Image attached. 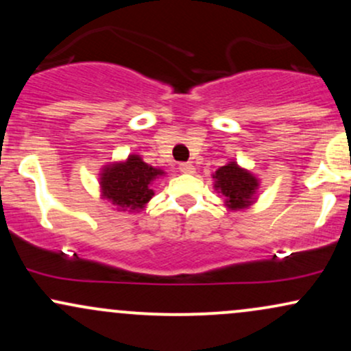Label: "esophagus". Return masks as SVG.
Instances as JSON below:
<instances>
[{
  "instance_id": "34e87169",
  "label": "esophagus",
  "mask_w": 351,
  "mask_h": 351,
  "mask_svg": "<svg viewBox=\"0 0 351 351\" xmlns=\"http://www.w3.org/2000/svg\"><path fill=\"white\" fill-rule=\"evenodd\" d=\"M180 171L181 173H195V167H193V163H180Z\"/></svg>"
}]
</instances>
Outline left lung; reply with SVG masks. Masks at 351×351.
Here are the masks:
<instances>
[{
    "instance_id": "left-lung-1",
    "label": "left lung",
    "mask_w": 351,
    "mask_h": 351,
    "mask_svg": "<svg viewBox=\"0 0 351 351\" xmlns=\"http://www.w3.org/2000/svg\"><path fill=\"white\" fill-rule=\"evenodd\" d=\"M215 178L216 188L226 196V203L231 209L245 208L252 203L257 180L251 173L239 168L236 163H229L216 171Z\"/></svg>"
}]
</instances>
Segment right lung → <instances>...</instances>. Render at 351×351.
Returning <instances> with one entry per match:
<instances>
[{
  "label": "right lung",
  "mask_w": 351,
  "mask_h": 351,
  "mask_svg": "<svg viewBox=\"0 0 351 351\" xmlns=\"http://www.w3.org/2000/svg\"><path fill=\"white\" fill-rule=\"evenodd\" d=\"M162 173L134 155L102 173L104 196L120 209H142L153 196L152 181Z\"/></svg>",
  "instance_id": "add662e5"
}]
</instances>
